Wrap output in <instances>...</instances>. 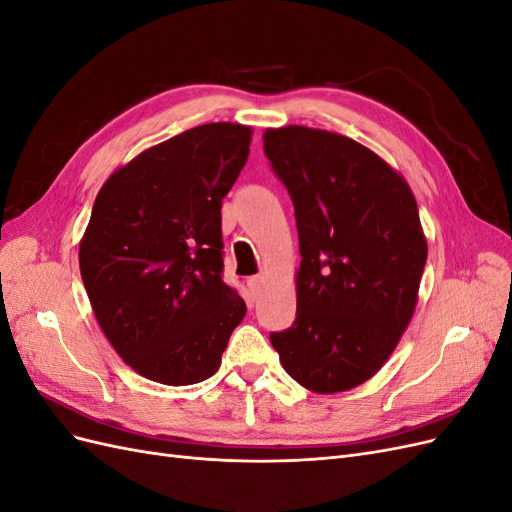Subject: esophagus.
<instances>
[{"label":"esophagus","instance_id":"esophagus-1","mask_svg":"<svg viewBox=\"0 0 512 512\" xmlns=\"http://www.w3.org/2000/svg\"><path fill=\"white\" fill-rule=\"evenodd\" d=\"M262 282H265V277H262V275H252L250 280H247V286L252 288V292H258L260 286H262Z\"/></svg>","mask_w":512,"mask_h":512}]
</instances>
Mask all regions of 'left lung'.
<instances>
[{
    "label": "left lung",
    "mask_w": 512,
    "mask_h": 512,
    "mask_svg": "<svg viewBox=\"0 0 512 512\" xmlns=\"http://www.w3.org/2000/svg\"><path fill=\"white\" fill-rule=\"evenodd\" d=\"M262 141L292 198L301 252L297 318L271 344L305 389L348 391L384 365L414 314L427 260L416 200L348 136L288 126Z\"/></svg>",
    "instance_id": "8db88e82"
}]
</instances>
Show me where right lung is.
Segmentation results:
<instances>
[{
  "instance_id": "obj_1",
  "label": "right lung",
  "mask_w": 512,
  "mask_h": 512,
  "mask_svg": "<svg viewBox=\"0 0 512 512\" xmlns=\"http://www.w3.org/2000/svg\"><path fill=\"white\" fill-rule=\"evenodd\" d=\"M250 138L241 123L185 130L115 170L96 196L83 284L108 342L149 380L211 378L247 312L222 277L220 211Z\"/></svg>"
}]
</instances>
